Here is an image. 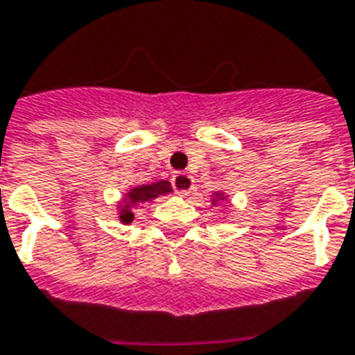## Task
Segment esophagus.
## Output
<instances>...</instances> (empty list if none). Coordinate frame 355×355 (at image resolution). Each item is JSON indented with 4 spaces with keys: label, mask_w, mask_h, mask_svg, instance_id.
Here are the masks:
<instances>
[{
    "label": "esophagus",
    "mask_w": 355,
    "mask_h": 355,
    "mask_svg": "<svg viewBox=\"0 0 355 355\" xmlns=\"http://www.w3.org/2000/svg\"><path fill=\"white\" fill-rule=\"evenodd\" d=\"M171 182H173V188L178 196H188L193 190V178L188 173H175Z\"/></svg>",
    "instance_id": "esophagus-1"
}]
</instances>
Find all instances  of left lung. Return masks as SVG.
I'll use <instances>...</instances> for the list:
<instances>
[{
    "label": "left lung",
    "instance_id": "left-lung-1",
    "mask_svg": "<svg viewBox=\"0 0 355 355\" xmlns=\"http://www.w3.org/2000/svg\"><path fill=\"white\" fill-rule=\"evenodd\" d=\"M214 196H216V198L212 199V203H216V201H220V199H224V196H222V193H214Z\"/></svg>",
    "mask_w": 355,
    "mask_h": 355
}]
</instances>
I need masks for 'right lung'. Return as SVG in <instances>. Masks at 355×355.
Instances as JSON below:
<instances>
[{
	"label": "right lung",
	"mask_w": 355,
	"mask_h": 355,
	"mask_svg": "<svg viewBox=\"0 0 355 355\" xmlns=\"http://www.w3.org/2000/svg\"><path fill=\"white\" fill-rule=\"evenodd\" d=\"M171 191V184L167 180H159V182H152V184L146 186H137V188H131L128 191V196L124 198V201L120 203V220L124 224H131L133 220V207L139 203H144V201H152L156 199L157 196H165Z\"/></svg>",
	"instance_id": "add662e5"
}]
</instances>
